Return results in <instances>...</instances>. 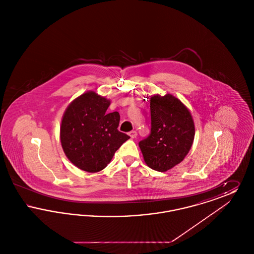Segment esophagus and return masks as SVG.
Listing matches in <instances>:
<instances>
[{
	"mask_svg": "<svg viewBox=\"0 0 254 254\" xmlns=\"http://www.w3.org/2000/svg\"><path fill=\"white\" fill-rule=\"evenodd\" d=\"M128 135L130 136V138H135L136 136H137V132L135 131V130H132V131H130V132L128 133Z\"/></svg>",
	"mask_w": 254,
	"mask_h": 254,
	"instance_id": "1",
	"label": "esophagus"
}]
</instances>
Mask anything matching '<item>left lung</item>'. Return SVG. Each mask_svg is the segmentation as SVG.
<instances>
[{
	"mask_svg": "<svg viewBox=\"0 0 254 254\" xmlns=\"http://www.w3.org/2000/svg\"><path fill=\"white\" fill-rule=\"evenodd\" d=\"M151 132L139 143L145 164L165 172L180 164L193 144L195 127L190 111L171 94L150 98Z\"/></svg>",
	"mask_w": 254,
	"mask_h": 254,
	"instance_id": "8db88e82",
	"label": "left lung"
}]
</instances>
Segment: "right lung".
I'll use <instances>...</instances> for the list:
<instances>
[{
    "label": "right lung",
    "instance_id": "1",
    "mask_svg": "<svg viewBox=\"0 0 254 254\" xmlns=\"http://www.w3.org/2000/svg\"><path fill=\"white\" fill-rule=\"evenodd\" d=\"M110 100L95 91L74 99L65 109L60 127L61 145L75 167L86 172L105 169L129 136L117 128L120 114L107 110Z\"/></svg>",
    "mask_w": 254,
    "mask_h": 254
}]
</instances>
